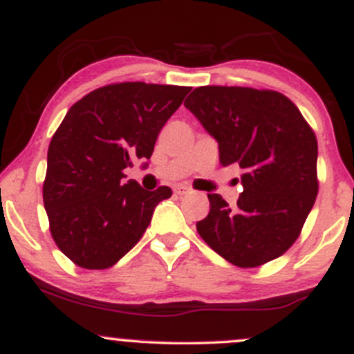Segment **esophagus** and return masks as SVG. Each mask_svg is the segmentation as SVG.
<instances>
[{
    "label": "esophagus",
    "instance_id": "1",
    "mask_svg": "<svg viewBox=\"0 0 354 354\" xmlns=\"http://www.w3.org/2000/svg\"><path fill=\"white\" fill-rule=\"evenodd\" d=\"M174 194H178V196H183V194H188V193H191V188H188V186H185V185H178V186H174Z\"/></svg>",
    "mask_w": 354,
    "mask_h": 354
}]
</instances>
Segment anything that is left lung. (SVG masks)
Instances as JSON below:
<instances>
[{"instance_id":"left-lung-1","label":"left lung","mask_w":354,"mask_h":354,"mask_svg":"<svg viewBox=\"0 0 354 354\" xmlns=\"http://www.w3.org/2000/svg\"><path fill=\"white\" fill-rule=\"evenodd\" d=\"M218 141L219 163L243 169L236 206L208 194L196 223L206 245L239 268L279 258L301 233L318 194V143L293 101L278 91L200 86L185 101Z\"/></svg>"}]
</instances>
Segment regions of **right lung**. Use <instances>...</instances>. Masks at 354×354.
<instances>
[{
    "instance_id": "right-lung-1",
    "label": "right lung",
    "mask_w": 354,
    "mask_h": 354,
    "mask_svg": "<svg viewBox=\"0 0 354 354\" xmlns=\"http://www.w3.org/2000/svg\"><path fill=\"white\" fill-rule=\"evenodd\" d=\"M188 86L118 83L70 108L48 148L43 201L51 236L75 265L106 270L140 241L168 186L154 191L124 169L151 158L166 121ZM148 166V163H145Z\"/></svg>"
}]
</instances>
